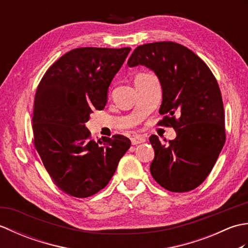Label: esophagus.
<instances>
[{
  "instance_id": "1",
  "label": "esophagus",
  "mask_w": 248,
  "mask_h": 248,
  "mask_svg": "<svg viewBox=\"0 0 248 248\" xmlns=\"http://www.w3.org/2000/svg\"><path fill=\"white\" fill-rule=\"evenodd\" d=\"M145 140H145V138H143V136L135 135V136H133L132 139H131V143H132V145H139L140 143H144Z\"/></svg>"
}]
</instances>
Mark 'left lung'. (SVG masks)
Listing matches in <instances>:
<instances>
[{
	"instance_id": "1",
	"label": "left lung",
	"mask_w": 248,
	"mask_h": 248,
	"mask_svg": "<svg viewBox=\"0 0 248 248\" xmlns=\"http://www.w3.org/2000/svg\"><path fill=\"white\" fill-rule=\"evenodd\" d=\"M144 65L155 72L163 89L160 125L173 128L177 138L163 145L151 135L155 159L150 172L167 191L188 192L211 172L226 140L225 113L218 83L207 64L172 41L139 46L129 67Z\"/></svg>"
}]
</instances>
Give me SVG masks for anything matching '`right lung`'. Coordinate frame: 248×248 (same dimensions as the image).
Segmentation results:
<instances>
[{
	"label": "right lung",
	"mask_w": 248,
	"mask_h": 248,
	"mask_svg": "<svg viewBox=\"0 0 248 248\" xmlns=\"http://www.w3.org/2000/svg\"><path fill=\"white\" fill-rule=\"evenodd\" d=\"M130 48L73 49L46 71L33 108L34 146L51 179L73 197L94 195L113 177L131 141L115 134L91 140L93 109H103L110 82Z\"/></svg>",
	"instance_id": "add662e5"
}]
</instances>
